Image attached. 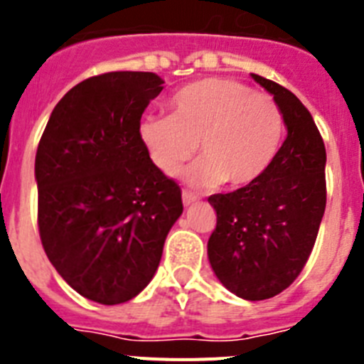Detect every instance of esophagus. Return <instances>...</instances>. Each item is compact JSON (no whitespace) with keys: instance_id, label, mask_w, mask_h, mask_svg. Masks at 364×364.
I'll return each mask as SVG.
<instances>
[{"instance_id":"34e87169","label":"esophagus","mask_w":364,"mask_h":364,"mask_svg":"<svg viewBox=\"0 0 364 364\" xmlns=\"http://www.w3.org/2000/svg\"><path fill=\"white\" fill-rule=\"evenodd\" d=\"M197 200H198L197 195H193V193H189V191L182 193V202H184L186 208H188V205H191V204H195Z\"/></svg>"}]
</instances>
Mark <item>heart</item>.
<instances>
[{"label": "heart", "instance_id": "b5f03b06", "mask_svg": "<svg viewBox=\"0 0 364 364\" xmlns=\"http://www.w3.org/2000/svg\"><path fill=\"white\" fill-rule=\"evenodd\" d=\"M171 117L147 114L138 138L153 166L166 176L202 159L186 171L195 188L228 184L244 188L264 175L279 151L282 114L277 104L252 87L228 78H204L182 87L169 100Z\"/></svg>", "mask_w": 364, "mask_h": 364}]
</instances>
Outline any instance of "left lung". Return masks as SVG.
Masks as SVG:
<instances>
[{"instance_id": "1", "label": "left lung", "mask_w": 364, "mask_h": 364, "mask_svg": "<svg viewBox=\"0 0 364 364\" xmlns=\"http://www.w3.org/2000/svg\"><path fill=\"white\" fill-rule=\"evenodd\" d=\"M252 78L273 96L288 134L259 180L208 198L217 211L208 259L231 294L264 301L286 290L310 257L326 208V149L294 92L259 74Z\"/></svg>"}]
</instances>
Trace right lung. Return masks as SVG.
<instances>
[{"mask_svg":"<svg viewBox=\"0 0 364 364\" xmlns=\"http://www.w3.org/2000/svg\"><path fill=\"white\" fill-rule=\"evenodd\" d=\"M154 73L83 80L50 114L34 164L43 250L89 301L122 304L154 277L182 193L147 156L138 124L162 92Z\"/></svg>","mask_w":364,"mask_h":364,"instance_id":"1","label":"right lung"}]
</instances>
